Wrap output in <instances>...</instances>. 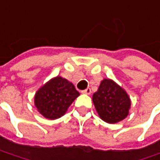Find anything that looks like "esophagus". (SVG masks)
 Here are the masks:
<instances>
[{
    "label": "esophagus",
    "mask_w": 160,
    "mask_h": 160,
    "mask_svg": "<svg viewBox=\"0 0 160 160\" xmlns=\"http://www.w3.org/2000/svg\"><path fill=\"white\" fill-rule=\"evenodd\" d=\"M81 93H83V94H88V95H89V94L91 93V89H89V88H87L86 89L82 90V91H81Z\"/></svg>",
    "instance_id": "obj_1"
}]
</instances>
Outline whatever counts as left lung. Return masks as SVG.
<instances>
[{
    "mask_svg": "<svg viewBox=\"0 0 160 160\" xmlns=\"http://www.w3.org/2000/svg\"><path fill=\"white\" fill-rule=\"evenodd\" d=\"M92 100L100 118L110 124L127 117L131 104L127 92L109 79H104L100 82Z\"/></svg>",
    "mask_w": 160,
    "mask_h": 160,
    "instance_id": "1",
    "label": "left lung"
}]
</instances>
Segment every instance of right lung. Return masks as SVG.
Masks as SVG:
<instances>
[{"mask_svg": "<svg viewBox=\"0 0 160 160\" xmlns=\"http://www.w3.org/2000/svg\"><path fill=\"white\" fill-rule=\"evenodd\" d=\"M79 95V91L71 82L58 76L49 80L36 92L34 104L43 117L56 119L66 113Z\"/></svg>", "mask_w": 160, "mask_h": 160, "instance_id": "add662e5", "label": "right lung"}]
</instances>
